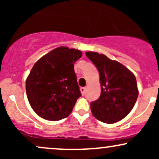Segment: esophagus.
Masks as SVG:
<instances>
[{
  "label": "esophagus",
  "mask_w": 159,
  "mask_h": 159,
  "mask_svg": "<svg viewBox=\"0 0 159 159\" xmlns=\"http://www.w3.org/2000/svg\"><path fill=\"white\" fill-rule=\"evenodd\" d=\"M80 90H81V94L83 95H84L85 94V90H86V88L85 87H81V88H80Z\"/></svg>",
  "instance_id": "34e87169"
}]
</instances>
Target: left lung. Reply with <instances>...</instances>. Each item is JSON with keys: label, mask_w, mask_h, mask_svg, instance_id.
I'll return each mask as SVG.
<instances>
[{"label": "left lung", "mask_w": 159, "mask_h": 159, "mask_svg": "<svg viewBox=\"0 0 159 159\" xmlns=\"http://www.w3.org/2000/svg\"><path fill=\"white\" fill-rule=\"evenodd\" d=\"M86 56L99 72L101 95L90 103L92 114L105 123H114L129 114L138 96L135 76L119 62L104 54L88 52Z\"/></svg>", "instance_id": "8db88e82"}]
</instances>
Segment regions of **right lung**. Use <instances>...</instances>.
Returning a JSON list of instances; mask_svg holds the SVG:
<instances>
[{
  "label": "right lung",
  "instance_id": "1",
  "mask_svg": "<svg viewBox=\"0 0 159 159\" xmlns=\"http://www.w3.org/2000/svg\"><path fill=\"white\" fill-rule=\"evenodd\" d=\"M81 52L57 48L40 58L26 81L30 106L43 119L51 121L67 117L81 96L74 70Z\"/></svg>",
  "mask_w": 159,
  "mask_h": 159
}]
</instances>
